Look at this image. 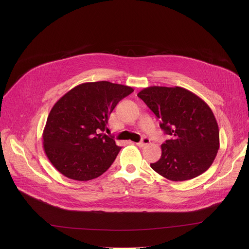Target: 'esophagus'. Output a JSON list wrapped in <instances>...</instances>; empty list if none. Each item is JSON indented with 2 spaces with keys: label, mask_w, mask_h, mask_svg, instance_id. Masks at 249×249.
<instances>
[{
  "label": "esophagus",
  "mask_w": 249,
  "mask_h": 249,
  "mask_svg": "<svg viewBox=\"0 0 249 249\" xmlns=\"http://www.w3.org/2000/svg\"><path fill=\"white\" fill-rule=\"evenodd\" d=\"M150 143H151V140L148 137H143L142 138V141L139 142V143H137V146L140 148H143V147L149 145Z\"/></svg>",
  "instance_id": "esophagus-1"
}]
</instances>
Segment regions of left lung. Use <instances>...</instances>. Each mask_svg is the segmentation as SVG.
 <instances>
[{"mask_svg": "<svg viewBox=\"0 0 249 249\" xmlns=\"http://www.w3.org/2000/svg\"><path fill=\"white\" fill-rule=\"evenodd\" d=\"M138 96L169 136L161 145L160 159L151 167L172 181L189 180L205 172L220 148L219 126L209 105L180 87H149Z\"/></svg>", "mask_w": 249, "mask_h": 249, "instance_id": "obj_1", "label": "left lung"}]
</instances>
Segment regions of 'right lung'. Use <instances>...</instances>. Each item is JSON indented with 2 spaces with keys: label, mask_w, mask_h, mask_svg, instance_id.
I'll return each instance as SVG.
<instances>
[{
  "label": "right lung",
  "mask_w": 249,
  "mask_h": 249,
  "mask_svg": "<svg viewBox=\"0 0 249 249\" xmlns=\"http://www.w3.org/2000/svg\"><path fill=\"white\" fill-rule=\"evenodd\" d=\"M131 87L110 82L81 84L52 107L43 130V148L52 165L78 181L96 178L107 170L121 147L102 134L117 103Z\"/></svg>",
  "instance_id": "obj_1"
}]
</instances>
